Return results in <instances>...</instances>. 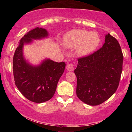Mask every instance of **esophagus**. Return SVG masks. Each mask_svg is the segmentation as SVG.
Instances as JSON below:
<instances>
[{
	"label": "esophagus",
	"mask_w": 132,
	"mask_h": 132,
	"mask_svg": "<svg viewBox=\"0 0 132 132\" xmlns=\"http://www.w3.org/2000/svg\"><path fill=\"white\" fill-rule=\"evenodd\" d=\"M66 69L69 71H73L74 69H75V67H74V65L72 64H68L66 66Z\"/></svg>",
	"instance_id": "34e87169"
}]
</instances>
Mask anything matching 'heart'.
<instances>
[{
    "mask_svg": "<svg viewBox=\"0 0 132 132\" xmlns=\"http://www.w3.org/2000/svg\"><path fill=\"white\" fill-rule=\"evenodd\" d=\"M64 46L67 48H76V54L84 57L91 53L98 46L100 37L97 33L87 30L75 29L68 31L63 38Z\"/></svg>",
    "mask_w": 132,
    "mask_h": 132,
    "instance_id": "b5f03b06",
    "label": "heart"
}]
</instances>
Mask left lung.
Wrapping results in <instances>:
<instances>
[{
	"mask_svg": "<svg viewBox=\"0 0 132 132\" xmlns=\"http://www.w3.org/2000/svg\"><path fill=\"white\" fill-rule=\"evenodd\" d=\"M123 56L118 41L109 33L101 49L78 59L75 70L78 97L89 105L102 104L116 92L122 71Z\"/></svg>",
	"mask_w": 132,
	"mask_h": 132,
	"instance_id": "1",
	"label": "left lung"
}]
</instances>
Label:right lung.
<instances>
[{
  "instance_id": "obj_1",
  "label": "right lung",
  "mask_w": 132,
  "mask_h": 132,
  "mask_svg": "<svg viewBox=\"0 0 132 132\" xmlns=\"http://www.w3.org/2000/svg\"><path fill=\"white\" fill-rule=\"evenodd\" d=\"M48 36L45 28L37 27L30 30L20 40L13 58L15 84L24 97L35 103L46 102L53 97L66 66L64 62L57 63L49 58L38 65L30 64L25 59L24 46Z\"/></svg>"
}]
</instances>
